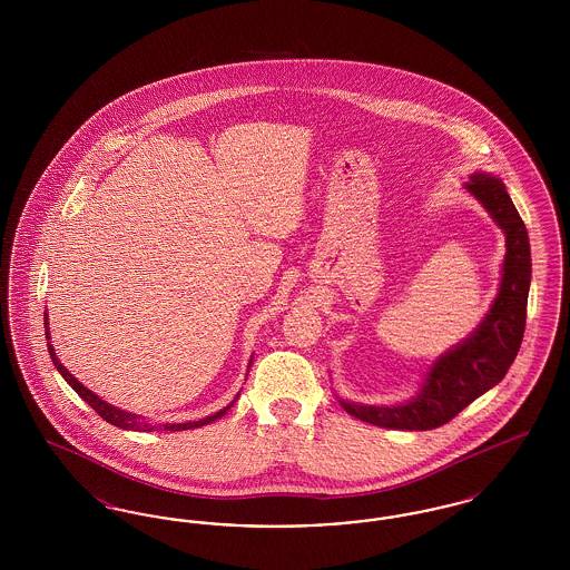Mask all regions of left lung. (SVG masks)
I'll return each mask as SVG.
<instances>
[{"mask_svg":"<svg viewBox=\"0 0 570 570\" xmlns=\"http://www.w3.org/2000/svg\"><path fill=\"white\" fill-rule=\"evenodd\" d=\"M465 190L488 209L507 237L498 297L470 337L435 358L416 397L400 406H361L340 400L354 419L386 430H435L495 386L515 361L525 331L532 275L528 230L504 184L491 173H474Z\"/></svg>","mask_w":570,"mask_h":570,"instance_id":"left-lung-1","label":"left lung"}]
</instances>
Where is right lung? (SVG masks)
Returning a JSON list of instances; mask_svg holds the SVG:
<instances>
[{
    "mask_svg": "<svg viewBox=\"0 0 570 570\" xmlns=\"http://www.w3.org/2000/svg\"><path fill=\"white\" fill-rule=\"evenodd\" d=\"M47 316V314H45ZM45 326H49V323L45 321ZM47 340H49V328H47ZM49 354H51V358H53L55 367H57V372L63 376V380L81 395L82 402H87L89 406L94 407L107 423L110 425H115V428H121V430H132V432H154V430H164V432H181V430H194V428H203V425H207V423H212V421H216L219 416H224L230 406L237 402V397H239V393H237V397L228 404L226 407H222L219 412L216 414H212V416H205V419H198V421H188V423H164V425H151V423H147L142 416H138V414H132V412H126V410H121V407L110 406L107 404L105 400H100L96 393H91L87 386H82L79 380L75 379L61 363H59V358H57V354H55V348L49 344ZM252 363V361H249Z\"/></svg>",
    "mask_w": 570,
    "mask_h": 570,
    "instance_id": "add662e5",
    "label": "right lung"
}]
</instances>
